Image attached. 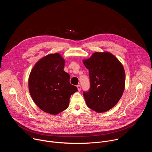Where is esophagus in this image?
I'll use <instances>...</instances> for the list:
<instances>
[{
	"mask_svg": "<svg viewBox=\"0 0 152 152\" xmlns=\"http://www.w3.org/2000/svg\"><path fill=\"white\" fill-rule=\"evenodd\" d=\"M77 90H78V91H80V90H81L80 85H78L77 86Z\"/></svg>",
	"mask_w": 152,
	"mask_h": 152,
	"instance_id": "1",
	"label": "esophagus"
}]
</instances>
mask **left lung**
<instances>
[{
  "label": "left lung",
  "mask_w": 152,
  "mask_h": 152,
  "mask_svg": "<svg viewBox=\"0 0 152 152\" xmlns=\"http://www.w3.org/2000/svg\"><path fill=\"white\" fill-rule=\"evenodd\" d=\"M89 70L90 88L83 92L87 106L96 113L111 110L121 99L125 88V72L120 61L108 52H94L83 60Z\"/></svg>",
  "instance_id": "left-lung-1"
}]
</instances>
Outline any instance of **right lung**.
Returning a JSON list of instances; mask_svg holds the SVG:
<instances>
[{"label":"right lung","mask_w":152,"mask_h":152,"mask_svg":"<svg viewBox=\"0 0 152 152\" xmlns=\"http://www.w3.org/2000/svg\"><path fill=\"white\" fill-rule=\"evenodd\" d=\"M65 60L58 53L41 58L29 76V91L37 106L44 112L57 115L69 107L70 96L77 91L64 71Z\"/></svg>","instance_id":"1"}]
</instances>
